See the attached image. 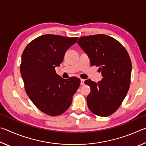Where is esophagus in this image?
<instances>
[{"instance_id":"esophagus-1","label":"esophagus","mask_w":146,"mask_h":146,"mask_svg":"<svg viewBox=\"0 0 146 146\" xmlns=\"http://www.w3.org/2000/svg\"><path fill=\"white\" fill-rule=\"evenodd\" d=\"M80 84L81 85H84L85 84V80H84V79H81L80 80Z\"/></svg>"}]
</instances>
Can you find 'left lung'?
<instances>
[{
    "label": "left lung",
    "instance_id": "8db88e82",
    "mask_svg": "<svg viewBox=\"0 0 146 146\" xmlns=\"http://www.w3.org/2000/svg\"><path fill=\"white\" fill-rule=\"evenodd\" d=\"M77 43L87 54L91 66L99 67L103 78L98 82L90 79L87 104L91 112L108 117L118 110L129 89L131 61L125 48L114 38L103 34L79 38Z\"/></svg>",
    "mask_w": 146,
    "mask_h": 146
}]
</instances>
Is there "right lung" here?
<instances>
[{
	"mask_svg": "<svg viewBox=\"0 0 146 146\" xmlns=\"http://www.w3.org/2000/svg\"><path fill=\"white\" fill-rule=\"evenodd\" d=\"M77 39L44 35L30 42L22 55L20 70L26 92L35 106L46 115L58 116L65 112L80 86L79 78L64 79L55 71L66 51Z\"/></svg>",
	"mask_w": 146,
	"mask_h": 146,
	"instance_id": "add662e5",
	"label": "right lung"
}]
</instances>
